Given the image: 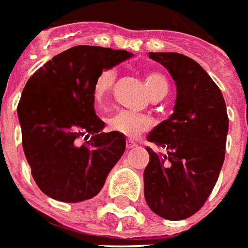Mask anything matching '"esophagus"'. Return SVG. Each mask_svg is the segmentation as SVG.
Listing matches in <instances>:
<instances>
[{
  "instance_id": "34e87169",
  "label": "esophagus",
  "mask_w": 248,
  "mask_h": 248,
  "mask_svg": "<svg viewBox=\"0 0 248 248\" xmlns=\"http://www.w3.org/2000/svg\"><path fill=\"white\" fill-rule=\"evenodd\" d=\"M135 146H136V143L134 142V140H131V139H129V140H127V149H132V147H135Z\"/></svg>"
}]
</instances>
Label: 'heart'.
<instances>
[{"label": "heart", "mask_w": 248, "mask_h": 248, "mask_svg": "<svg viewBox=\"0 0 248 248\" xmlns=\"http://www.w3.org/2000/svg\"><path fill=\"white\" fill-rule=\"evenodd\" d=\"M114 80H116V71L112 68H106L98 74L93 84V99L97 106H102L105 104L114 84ZM144 81L150 95H154L159 91H168V81L161 74H155V72L147 74ZM108 124L113 131L134 138L150 127L151 121L149 117L142 114H136L129 110H119L108 119Z\"/></svg>", "instance_id": "b5f03b06"}]
</instances>
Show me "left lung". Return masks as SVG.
I'll use <instances>...</instances> for the list:
<instances>
[{"label":"left lung","instance_id":"obj_1","mask_svg":"<svg viewBox=\"0 0 248 248\" xmlns=\"http://www.w3.org/2000/svg\"><path fill=\"white\" fill-rule=\"evenodd\" d=\"M176 84L173 113L151 129L147 140L167 154L147 149L144 199L165 220H184L203 206L225 157L228 114L217 84L192 58L179 53H149Z\"/></svg>","mask_w":248,"mask_h":248}]
</instances>
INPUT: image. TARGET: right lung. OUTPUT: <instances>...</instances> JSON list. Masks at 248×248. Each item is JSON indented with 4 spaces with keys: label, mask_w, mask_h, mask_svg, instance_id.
I'll return each instance as SVG.
<instances>
[{
    "label": "right lung",
    "mask_w": 248,
    "mask_h": 248,
    "mask_svg": "<svg viewBox=\"0 0 248 248\" xmlns=\"http://www.w3.org/2000/svg\"><path fill=\"white\" fill-rule=\"evenodd\" d=\"M132 56L80 45L54 56L28 79L17 106L23 150L36 186L47 197L76 203L102 190L125 150V135L102 132L93 84L101 71ZM83 136L92 138L80 145Z\"/></svg>",
    "instance_id": "obj_1"
}]
</instances>
